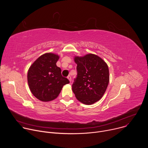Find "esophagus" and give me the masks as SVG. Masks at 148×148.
<instances>
[{
  "instance_id": "esophagus-1",
  "label": "esophagus",
  "mask_w": 148,
  "mask_h": 148,
  "mask_svg": "<svg viewBox=\"0 0 148 148\" xmlns=\"http://www.w3.org/2000/svg\"><path fill=\"white\" fill-rule=\"evenodd\" d=\"M67 78L69 79V80L70 82H71V76H70V75H69V76L67 77Z\"/></svg>"
}]
</instances>
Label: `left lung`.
<instances>
[{
  "label": "left lung",
  "mask_w": 148,
  "mask_h": 148,
  "mask_svg": "<svg viewBox=\"0 0 148 148\" xmlns=\"http://www.w3.org/2000/svg\"><path fill=\"white\" fill-rule=\"evenodd\" d=\"M77 77L72 90L81 103L91 105L98 101L107 88L109 81L108 65L101 57L94 54L75 56Z\"/></svg>",
  "instance_id": "8db88e82"
}]
</instances>
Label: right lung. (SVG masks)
I'll return each mask as SVG.
<instances>
[{
	"mask_svg": "<svg viewBox=\"0 0 148 148\" xmlns=\"http://www.w3.org/2000/svg\"><path fill=\"white\" fill-rule=\"evenodd\" d=\"M58 55L47 53L40 56L30 67L27 82L33 95L38 99L48 102L56 99L63 86L70 83L61 75V69L57 66Z\"/></svg>",
	"mask_w": 148,
	"mask_h": 148,
	"instance_id": "1",
	"label": "right lung"
}]
</instances>
